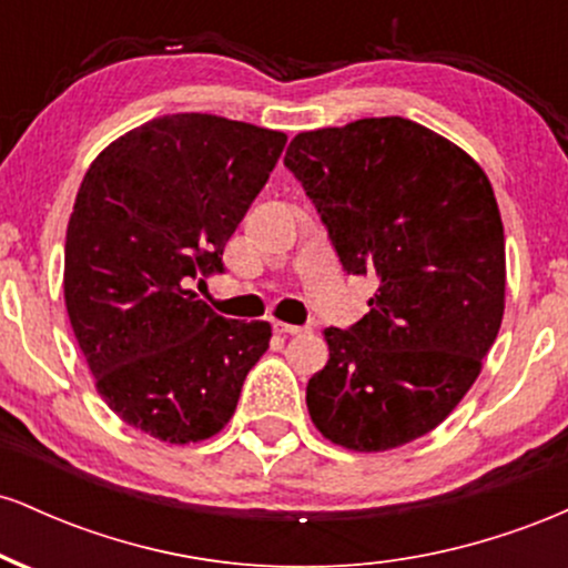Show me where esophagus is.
Here are the masks:
<instances>
[{
  "mask_svg": "<svg viewBox=\"0 0 568 568\" xmlns=\"http://www.w3.org/2000/svg\"><path fill=\"white\" fill-rule=\"evenodd\" d=\"M275 331H280V334H288V336L306 334L304 325H291V323H275Z\"/></svg>",
  "mask_w": 568,
  "mask_h": 568,
  "instance_id": "esophagus-1",
  "label": "esophagus"
}]
</instances>
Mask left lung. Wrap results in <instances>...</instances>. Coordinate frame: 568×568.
<instances>
[{
	"label": "left lung",
	"instance_id": "8db88e82",
	"mask_svg": "<svg viewBox=\"0 0 568 568\" xmlns=\"http://www.w3.org/2000/svg\"><path fill=\"white\" fill-rule=\"evenodd\" d=\"M285 168L347 275L379 280L368 315L325 328L306 384L336 446L387 452L435 429L478 379L505 315V230L470 154L403 116L298 133Z\"/></svg>",
	"mask_w": 568,
	"mask_h": 568
}]
</instances>
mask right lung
Instances as JSON below:
<instances>
[{
  "mask_svg": "<svg viewBox=\"0 0 568 568\" xmlns=\"http://www.w3.org/2000/svg\"><path fill=\"white\" fill-rule=\"evenodd\" d=\"M285 141L226 116L168 114L84 173L67 230L69 321L98 395L152 438L216 435L270 347V323L226 321L186 285L224 272L226 240Z\"/></svg>",
  "mask_w": 568,
  "mask_h": 568,
  "instance_id": "add662e5",
  "label": "right lung"
}]
</instances>
